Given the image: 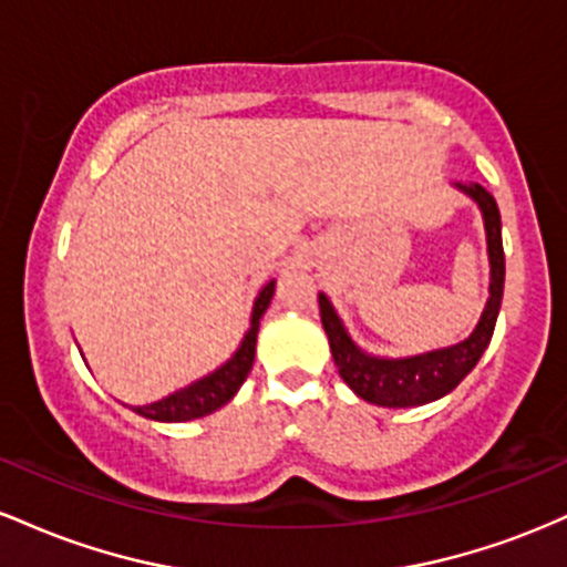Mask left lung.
<instances>
[{"instance_id": "left-lung-1", "label": "left lung", "mask_w": 567, "mask_h": 567, "mask_svg": "<svg viewBox=\"0 0 567 567\" xmlns=\"http://www.w3.org/2000/svg\"><path fill=\"white\" fill-rule=\"evenodd\" d=\"M461 194H466L483 213L485 239H487V261H491V288H487V303L480 317L477 328L470 338L424 351L413 357H379L360 349L343 320L338 317L330 298L320 292V317L322 328L328 333L330 351L338 368V375L349 383V389L365 402L381 408H419L426 402L440 400L451 394L472 368L477 365L483 351L487 349L496 328L501 298H504V245H501V213L496 199L480 184H453Z\"/></svg>"}]
</instances>
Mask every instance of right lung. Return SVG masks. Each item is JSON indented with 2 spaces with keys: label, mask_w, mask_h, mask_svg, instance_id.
<instances>
[{
  "label": "right lung",
  "mask_w": 567,
  "mask_h": 567,
  "mask_svg": "<svg viewBox=\"0 0 567 567\" xmlns=\"http://www.w3.org/2000/svg\"><path fill=\"white\" fill-rule=\"evenodd\" d=\"M275 279L266 282L261 292L256 296V303H252V315H250V328L239 343L237 351L224 362L218 370H213L210 375L205 379L188 383V386L178 389L165 400L152 402V405H141L133 408L135 413L143 415L148 421H162V424H184V421H194L202 419V415L216 413L218 408H224L226 402L231 400L234 394L239 392L247 373H250L252 360H256V338H258V328H261V317L264 311L269 309L271 296H275Z\"/></svg>",
  "instance_id": "right-lung-1"
}]
</instances>
